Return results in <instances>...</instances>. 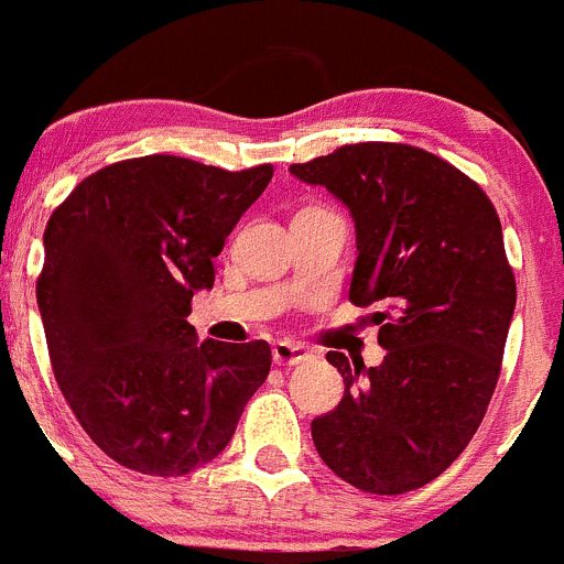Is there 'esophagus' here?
I'll return each instance as SVG.
<instances>
[{
  "mask_svg": "<svg viewBox=\"0 0 564 564\" xmlns=\"http://www.w3.org/2000/svg\"><path fill=\"white\" fill-rule=\"evenodd\" d=\"M308 356H312L308 354V347L297 345V341L292 339H281L272 345V359H275V365L281 367H294L300 365V361H306Z\"/></svg>",
  "mask_w": 564,
  "mask_h": 564,
  "instance_id": "esophagus-1",
  "label": "esophagus"
}]
</instances>
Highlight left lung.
Returning a JSON list of instances; mask_svg holds the SVG:
<instances>
[{"instance_id":"left-lung-1","label":"left lung","mask_w":564,"mask_h":564,"mask_svg":"<svg viewBox=\"0 0 564 564\" xmlns=\"http://www.w3.org/2000/svg\"><path fill=\"white\" fill-rule=\"evenodd\" d=\"M350 208V303L378 312V367L330 350L345 398L312 423L325 465L372 496L448 470L487 414L514 314V272L496 205L473 177L398 141L345 144L292 163Z\"/></svg>"}]
</instances>
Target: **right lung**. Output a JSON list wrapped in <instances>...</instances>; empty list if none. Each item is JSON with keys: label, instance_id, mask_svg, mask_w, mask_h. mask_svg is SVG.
<instances>
[{"label": "right lung", "instance_id": "add662e5", "mask_svg": "<svg viewBox=\"0 0 564 564\" xmlns=\"http://www.w3.org/2000/svg\"><path fill=\"white\" fill-rule=\"evenodd\" d=\"M272 172L128 158L52 210L35 281L52 372L94 445L128 470L170 478L208 465L270 376L264 339L197 341L186 317Z\"/></svg>", "mask_w": 564, "mask_h": 564}]
</instances>
